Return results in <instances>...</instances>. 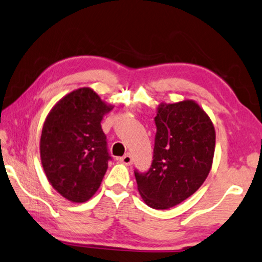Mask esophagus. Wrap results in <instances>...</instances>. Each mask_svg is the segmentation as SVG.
I'll return each mask as SVG.
<instances>
[{
    "label": "esophagus",
    "mask_w": 262,
    "mask_h": 262,
    "mask_svg": "<svg viewBox=\"0 0 262 262\" xmlns=\"http://www.w3.org/2000/svg\"><path fill=\"white\" fill-rule=\"evenodd\" d=\"M120 162H122L123 164L126 165H132L133 164V157L129 152H127L126 155H123L121 159H120Z\"/></svg>",
    "instance_id": "esophagus-1"
}]
</instances>
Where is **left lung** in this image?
I'll return each mask as SVG.
<instances>
[{
  "instance_id": "obj_1",
  "label": "left lung",
  "mask_w": 262,
  "mask_h": 262,
  "mask_svg": "<svg viewBox=\"0 0 262 262\" xmlns=\"http://www.w3.org/2000/svg\"><path fill=\"white\" fill-rule=\"evenodd\" d=\"M156 135L148 171L134 170L148 206L165 210L193 194L209 175L215 132L209 116L192 100L162 103L155 116Z\"/></svg>"
}]
</instances>
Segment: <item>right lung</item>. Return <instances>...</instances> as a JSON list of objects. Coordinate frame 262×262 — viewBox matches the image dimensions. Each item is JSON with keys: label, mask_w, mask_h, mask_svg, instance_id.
<instances>
[{"label": "right lung", "mask_w": 262, "mask_h": 262, "mask_svg": "<svg viewBox=\"0 0 262 262\" xmlns=\"http://www.w3.org/2000/svg\"><path fill=\"white\" fill-rule=\"evenodd\" d=\"M112 110L82 87L60 99L45 120L41 164L53 189L69 201H89L101 184L112 160L101 121Z\"/></svg>", "instance_id": "obj_1"}]
</instances>
